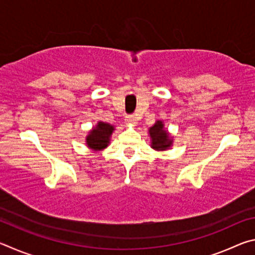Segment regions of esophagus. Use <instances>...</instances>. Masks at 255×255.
I'll list each match as a JSON object with an SVG mask.
<instances>
[{
  "label": "esophagus",
  "instance_id": "obj_1",
  "mask_svg": "<svg viewBox=\"0 0 255 255\" xmlns=\"http://www.w3.org/2000/svg\"><path fill=\"white\" fill-rule=\"evenodd\" d=\"M125 123H126L127 125H130V126H136L137 120H136L135 116L128 115V116H126V117H125Z\"/></svg>",
  "mask_w": 255,
  "mask_h": 255
}]
</instances>
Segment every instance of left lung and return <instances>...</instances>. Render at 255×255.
I'll return each instance as SVG.
<instances>
[{"label":"left lung","mask_w":255,"mask_h":255,"mask_svg":"<svg viewBox=\"0 0 255 255\" xmlns=\"http://www.w3.org/2000/svg\"><path fill=\"white\" fill-rule=\"evenodd\" d=\"M149 136L152 138V148L155 150H166L171 147L173 139L169 136V132L164 128V124L161 120H157L152 127L149 128Z\"/></svg>","instance_id":"left-lung-1"}]
</instances>
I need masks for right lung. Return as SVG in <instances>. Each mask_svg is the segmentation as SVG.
I'll use <instances>...</instances> for the list:
<instances>
[{"mask_svg":"<svg viewBox=\"0 0 255 255\" xmlns=\"http://www.w3.org/2000/svg\"><path fill=\"white\" fill-rule=\"evenodd\" d=\"M114 130L115 127L112 125L99 122L97 126L93 127L86 136V145L93 150L105 149L110 143V137Z\"/></svg>","mask_w":255,"mask_h":255,"instance_id":"add662e5","label":"right lung"}]
</instances>
